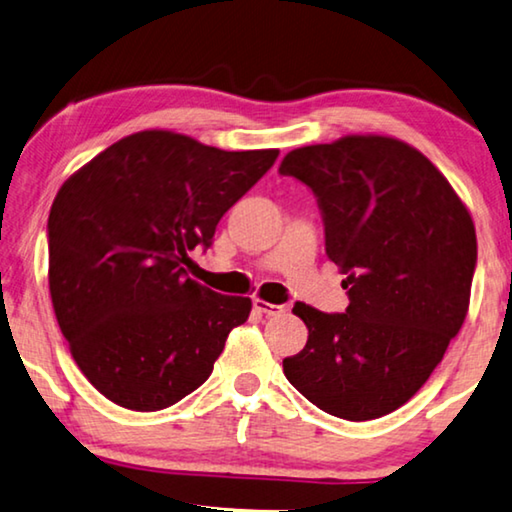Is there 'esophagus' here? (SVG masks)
Here are the masks:
<instances>
[{
	"label": "esophagus",
	"mask_w": 512,
	"mask_h": 512,
	"mask_svg": "<svg viewBox=\"0 0 512 512\" xmlns=\"http://www.w3.org/2000/svg\"><path fill=\"white\" fill-rule=\"evenodd\" d=\"M254 309H256L258 313H263V316H267V318H270V316L277 318V316H286V313H288V304H270V302L258 300V297H256V300H254Z\"/></svg>",
	"instance_id": "esophagus-1"
}]
</instances>
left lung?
I'll use <instances>...</instances> for the list:
<instances>
[{
    "instance_id": "1",
    "label": "left lung",
    "mask_w": 512,
    "mask_h": 512,
    "mask_svg": "<svg viewBox=\"0 0 512 512\" xmlns=\"http://www.w3.org/2000/svg\"><path fill=\"white\" fill-rule=\"evenodd\" d=\"M279 174L316 194L350 297L345 313L293 306L309 341L283 373L322 412L380 419L426 384L467 318L474 222L442 171L393 137L295 148Z\"/></svg>"
}]
</instances>
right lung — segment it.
<instances>
[{"label":"right lung","mask_w":512,"mask_h":512,"mask_svg":"<svg viewBox=\"0 0 512 512\" xmlns=\"http://www.w3.org/2000/svg\"><path fill=\"white\" fill-rule=\"evenodd\" d=\"M277 155L144 130L61 185L47 219L54 316L75 364L112 403L135 412L178 403L247 322L249 297L219 295L185 265Z\"/></svg>","instance_id":"add662e5"}]
</instances>
